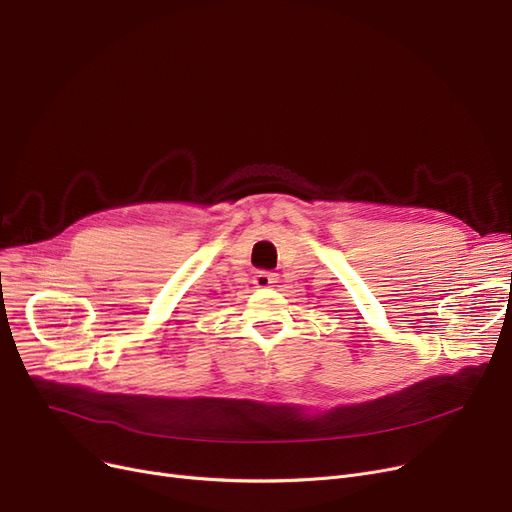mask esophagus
Masks as SVG:
<instances>
[{"label":"esophagus","instance_id":"esophagus-1","mask_svg":"<svg viewBox=\"0 0 512 512\" xmlns=\"http://www.w3.org/2000/svg\"><path fill=\"white\" fill-rule=\"evenodd\" d=\"M274 282H276V274L267 272V270H259V272L253 276V284H255L257 288H267V286H272Z\"/></svg>","mask_w":512,"mask_h":512}]
</instances>
